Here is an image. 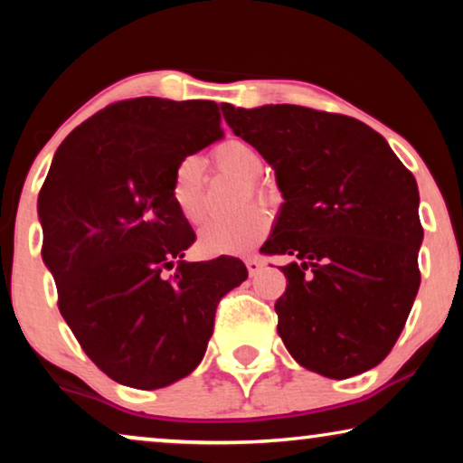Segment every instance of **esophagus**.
<instances>
[{
  "label": "esophagus",
  "instance_id": "esophagus-1",
  "mask_svg": "<svg viewBox=\"0 0 463 463\" xmlns=\"http://www.w3.org/2000/svg\"><path fill=\"white\" fill-rule=\"evenodd\" d=\"M244 263H246V269H249L250 276H257L259 271H261V268H263V263L259 261V259H255V257L244 259Z\"/></svg>",
  "mask_w": 463,
  "mask_h": 463
}]
</instances>
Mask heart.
I'll return each mask as SVG.
<instances>
[{"label": "heart", "mask_w": 463, "mask_h": 463, "mask_svg": "<svg viewBox=\"0 0 463 463\" xmlns=\"http://www.w3.org/2000/svg\"><path fill=\"white\" fill-rule=\"evenodd\" d=\"M214 162L221 170L250 181V192L263 198L265 187L257 179L263 175V156L242 138H227L213 151ZM170 198L176 211L187 223H200L206 214L204 176L198 157L187 156L176 164L170 176ZM269 230V214L261 206H249L236 217L211 219L200 230L198 246L206 255H244L257 242H261Z\"/></svg>", "instance_id": "heart-1"}]
</instances>
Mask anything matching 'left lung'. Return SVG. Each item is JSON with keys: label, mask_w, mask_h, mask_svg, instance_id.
Listing matches in <instances>:
<instances>
[{"label": "left lung", "mask_w": 463, "mask_h": 463, "mask_svg": "<svg viewBox=\"0 0 463 463\" xmlns=\"http://www.w3.org/2000/svg\"><path fill=\"white\" fill-rule=\"evenodd\" d=\"M233 135L274 168L282 206L263 252L290 255L278 335L331 379L388 356L420 290V192L385 138L358 119L299 105H223Z\"/></svg>", "instance_id": "8db88e82"}]
</instances>
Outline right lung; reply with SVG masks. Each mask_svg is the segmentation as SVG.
<instances>
[{"label":"right lung","instance_id":"right-lung-1","mask_svg":"<svg viewBox=\"0 0 463 463\" xmlns=\"http://www.w3.org/2000/svg\"><path fill=\"white\" fill-rule=\"evenodd\" d=\"M219 138L213 100H119L61 143L37 198L62 318L88 358L128 388L187 377L204 358L221 297L249 278L233 257L183 261L195 236L170 176Z\"/></svg>","mask_w":463,"mask_h":463}]
</instances>
